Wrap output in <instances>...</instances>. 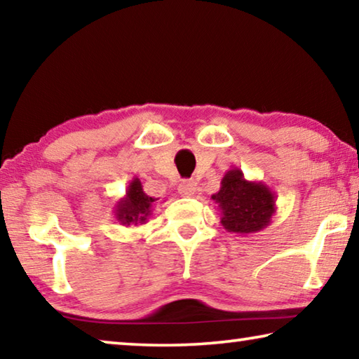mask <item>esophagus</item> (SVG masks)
Wrapping results in <instances>:
<instances>
[{
    "label": "esophagus",
    "mask_w": 359,
    "mask_h": 359,
    "mask_svg": "<svg viewBox=\"0 0 359 359\" xmlns=\"http://www.w3.org/2000/svg\"><path fill=\"white\" fill-rule=\"evenodd\" d=\"M196 191V182L194 180H182L179 185V193L184 198H191Z\"/></svg>",
    "instance_id": "1"
}]
</instances>
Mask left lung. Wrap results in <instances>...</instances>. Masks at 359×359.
I'll list each match as a JSON object with an SVG mask.
<instances>
[{
    "label": "left lung",
    "instance_id": "left-lung-1",
    "mask_svg": "<svg viewBox=\"0 0 359 359\" xmlns=\"http://www.w3.org/2000/svg\"><path fill=\"white\" fill-rule=\"evenodd\" d=\"M228 233L247 236L269 226L276 214V194L263 182L247 180L239 168L223 175L220 190L212 194Z\"/></svg>",
    "mask_w": 359,
    "mask_h": 359
}]
</instances>
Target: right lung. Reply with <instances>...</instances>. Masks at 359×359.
Returning <instances> with one entry per match:
<instances>
[{"label": "right lung", "mask_w": 359, "mask_h": 359, "mask_svg": "<svg viewBox=\"0 0 359 359\" xmlns=\"http://www.w3.org/2000/svg\"><path fill=\"white\" fill-rule=\"evenodd\" d=\"M158 198H151L144 191L141 180L133 177L130 185L126 187V193L123 198H120L114 208V215L120 224L125 226H137L149 222V218L154 214V205Z\"/></svg>", "instance_id": "add662e5"}]
</instances>
